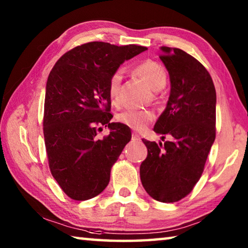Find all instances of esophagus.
I'll return each instance as SVG.
<instances>
[{
	"label": "esophagus",
	"instance_id": "obj_1",
	"mask_svg": "<svg viewBox=\"0 0 248 248\" xmlns=\"http://www.w3.org/2000/svg\"><path fill=\"white\" fill-rule=\"evenodd\" d=\"M132 140L133 141H140V136L137 132L132 133Z\"/></svg>",
	"mask_w": 248,
	"mask_h": 248
}]
</instances>
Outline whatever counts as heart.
Returning a JSON list of instances; mask_svg holds the SVG:
<instances>
[{"instance_id": "heart-1", "label": "heart", "mask_w": 248, "mask_h": 248, "mask_svg": "<svg viewBox=\"0 0 248 248\" xmlns=\"http://www.w3.org/2000/svg\"><path fill=\"white\" fill-rule=\"evenodd\" d=\"M136 73L149 84L153 91L163 89L166 84V71L157 62L148 60L137 65L134 69ZM123 73L121 71H116L111 74L108 81V95L112 102L116 103L119 98ZM154 115L152 111L144 109H128L121 112L118 116V120L128 127L134 130H143L151 121L153 120Z\"/></svg>"}]
</instances>
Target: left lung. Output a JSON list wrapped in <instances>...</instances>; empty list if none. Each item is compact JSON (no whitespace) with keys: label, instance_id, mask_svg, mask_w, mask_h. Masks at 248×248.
<instances>
[{"label":"left lung","instance_id":"left-lung-1","mask_svg":"<svg viewBox=\"0 0 248 248\" xmlns=\"http://www.w3.org/2000/svg\"><path fill=\"white\" fill-rule=\"evenodd\" d=\"M161 50L170 93L154 131L163 134L164 143L142 139L148 156L140 166V177L153 199L176 202L190 194L202 175L216 139L217 94L209 72L197 59L178 48Z\"/></svg>","mask_w":248,"mask_h":248}]
</instances>
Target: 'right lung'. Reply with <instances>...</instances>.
I'll return each mask as SVG.
<instances>
[{
    "label": "right lung",
    "instance_id": "right-lung-1",
    "mask_svg": "<svg viewBox=\"0 0 248 248\" xmlns=\"http://www.w3.org/2000/svg\"><path fill=\"white\" fill-rule=\"evenodd\" d=\"M146 49L93 41L64 53L50 72L44 112L46 151L53 178L71 199L99 195L131 140L128 125L110 123L108 81L120 64ZM103 125L111 133L98 140Z\"/></svg>",
    "mask_w": 248,
    "mask_h": 248
}]
</instances>
